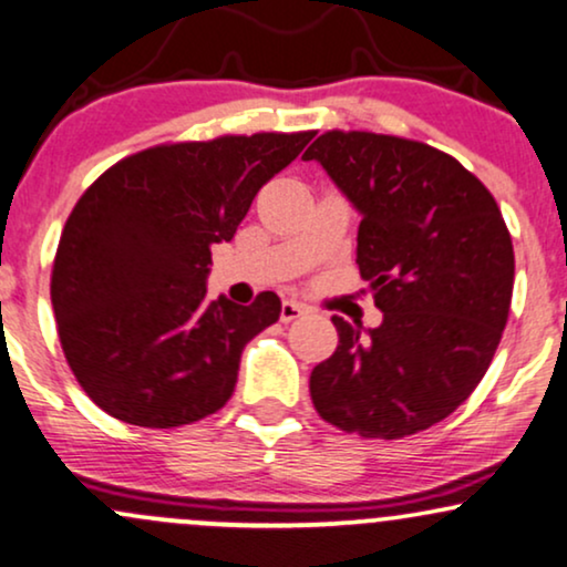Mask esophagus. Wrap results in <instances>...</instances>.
<instances>
[{
	"label": "esophagus",
	"instance_id": "obj_1",
	"mask_svg": "<svg viewBox=\"0 0 567 567\" xmlns=\"http://www.w3.org/2000/svg\"><path fill=\"white\" fill-rule=\"evenodd\" d=\"M306 313V306L298 303V300H285L282 308H279V319L288 324V321H296L298 317H303Z\"/></svg>",
	"mask_w": 567,
	"mask_h": 567
}]
</instances>
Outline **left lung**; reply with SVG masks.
Returning <instances> with one entry per match:
<instances>
[{
    "label": "left lung",
    "instance_id": "8db88e82",
    "mask_svg": "<svg viewBox=\"0 0 567 567\" xmlns=\"http://www.w3.org/2000/svg\"><path fill=\"white\" fill-rule=\"evenodd\" d=\"M317 159L361 214L355 264L382 324L332 317L340 342L311 371L327 424L400 440L447 419L489 369L507 324L515 256L497 200L426 143L329 131Z\"/></svg>",
    "mask_w": 567,
    "mask_h": 567
}]
</instances>
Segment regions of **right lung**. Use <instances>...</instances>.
I'll return each mask as SVG.
<instances>
[{
	"label": "right lung",
	"mask_w": 567,
	"mask_h": 567,
	"mask_svg": "<svg viewBox=\"0 0 567 567\" xmlns=\"http://www.w3.org/2000/svg\"><path fill=\"white\" fill-rule=\"evenodd\" d=\"M313 133L162 143L117 162L64 221L52 269L56 332L85 395L148 429L217 413L240 353L279 319V298L206 300L212 246Z\"/></svg>",
	"instance_id": "right-lung-1"
}]
</instances>
